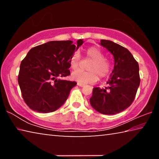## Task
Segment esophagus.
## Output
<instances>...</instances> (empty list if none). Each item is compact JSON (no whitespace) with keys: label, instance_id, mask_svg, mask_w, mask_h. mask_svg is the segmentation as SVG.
Instances as JSON below:
<instances>
[{"label":"esophagus","instance_id":"34e87169","mask_svg":"<svg viewBox=\"0 0 159 159\" xmlns=\"http://www.w3.org/2000/svg\"><path fill=\"white\" fill-rule=\"evenodd\" d=\"M77 85L80 86V87H84L85 86L84 84H82V83H77Z\"/></svg>","mask_w":159,"mask_h":159}]
</instances>
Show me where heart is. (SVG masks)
Wrapping results in <instances>:
<instances>
[{
    "label": "heart",
    "instance_id": "b5f03b06",
    "mask_svg": "<svg viewBox=\"0 0 159 159\" xmlns=\"http://www.w3.org/2000/svg\"><path fill=\"white\" fill-rule=\"evenodd\" d=\"M85 55L87 58L92 60L88 70L83 71L77 70L71 74V79L82 84L95 83L99 78L108 76L111 71V64L109 61L104 59V55L102 51L96 47H90L85 50ZM80 55L79 52H74L70 59V66L75 70L79 66Z\"/></svg>",
    "mask_w": 159,
    "mask_h": 159
}]
</instances>
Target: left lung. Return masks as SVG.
Returning <instances> with one entry per match:
<instances>
[{"label": "left lung", "mask_w": 159, "mask_h": 159, "mask_svg": "<svg viewBox=\"0 0 159 159\" xmlns=\"http://www.w3.org/2000/svg\"><path fill=\"white\" fill-rule=\"evenodd\" d=\"M114 56V69L105 88H94L91 106L102 114L114 115L133 103L140 83L139 65L128 49L109 40L99 43Z\"/></svg>", "instance_id": "left-lung-1"}]
</instances>
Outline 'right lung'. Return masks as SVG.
<instances>
[{
  "label": "right lung",
  "instance_id": "obj_1",
  "mask_svg": "<svg viewBox=\"0 0 159 159\" xmlns=\"http://www.w3.org/2000/svg\"><path fill=\"white\" fill-rule=\"evenodd\" d=\"M71 41H50L29 50L21 61L18 83L21 95L31 109L52 112L63 105L76 83L61 79L70 75V59L83 43Z\"/></svg>",
  "mask_w": 159,
  "mask_h": 159
}]
</instances>
